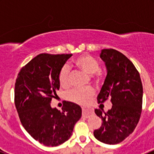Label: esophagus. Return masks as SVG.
Here are the masks:
<instances>
[{"label":"esophagus","mask_w":154,"mask_h":154,"mask_svg":"<svg viewBox=\"0 0 154 154\" xmlns=\"http://www.w3.org/2000/svg\"><path fill=\"white\" fill-rule=\"evenodd\" d=\"M93 113V109L91 107H82V116L85 117H89Z\"/></svg>","instance_id":"esophagus-1"}]
</instances>
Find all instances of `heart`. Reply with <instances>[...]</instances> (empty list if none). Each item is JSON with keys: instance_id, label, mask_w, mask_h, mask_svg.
Returning <instances> with one entry per match:
<instances>
[{"instance_id": "heart-1", "label": "heart", "mask_w": 154, "mask_h": 154, "mask_svg": "<svg viewBox=\"0 0 154 154\" xmlns=\"http://www.w3.org/2000/svg\"><path fill=\"white\" fill-rule=\"evenodd\" d=\"M73 63L80 70L90 75V77L96 83H100L104 79L103 71L99 69V62L96 58L89 55H82L73 61ZM70 68L67 65L61 68L58 75V82L62 87H68L70 78ZM94 95V90L91 87L85 89H74L66 93L68 100L79 105H86L89 103Z\"/></svg>"}]
</instances>
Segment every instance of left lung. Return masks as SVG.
Segmentation results:
<instances>
[{"instance_id": "1", "label": "left lung", "mask_w": 154, "mask_h": 154, "mask_svg": "<svg viewBox=\"0 0 154 154\" xmlns=\"http://www.w3.org/2000/svg\"><path fill=\"white\" fill-rule=\"evenodd\" d=\"M100 58L106 64L107 75L97 100L103 103L109 99L112 106L106 112L95 109L103 123L93 134L100 142L113 145L135 130L142 112L143 85L139 72L123 54L112 48L103 49Z\"/></svg>"}]
</instances>
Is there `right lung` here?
<instances>
[{
  "label": "right lung",
  "instance_id": "1",
  "mask_svg": "<svg viewBox=\"0 0 154 154\" xmlns=\"http://www.w3.org/2000/svg\"><path fill=\"white\" fill-rule=\"evenodd\" d=\"M72 54H40L23 66L14 85V104L19 119L35 140L56 146L72 135L82 109L65 102L62 109L51 107L52 98L60 88L58 75Z\"/></svg>",
  "mask_w": 154,
  "mask_h": 154
}]
</instances>
